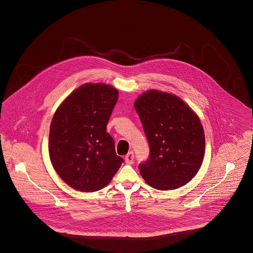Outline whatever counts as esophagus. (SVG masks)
Here are the masks:
<instances>
[{"label":"esophagus","mask_w":253,"mask_h":253,"mask_svg":"<svg viewBox=\"0 0 253 253\" xmlns=\"http://www.w3.org/2000/svg\"><path fill=\"white\" fill-rule=\"evenodd\" d=\"M133 158H134V155H133V152H129L126 157H125V162L128 163V164H132L133 162Z\"/></svg>","instance_id":"34e87169"}]
</instances>
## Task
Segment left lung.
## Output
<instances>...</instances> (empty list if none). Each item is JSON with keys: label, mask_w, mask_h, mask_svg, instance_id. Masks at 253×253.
Segmentation results:
<instances>
[{"label": "left lung", "mask_w": 253, "mask_h": 253, "mask_svg": "<svg viewBox=\"0 0 253 253\" xmlns=\"http://www.w3.org/2000/svg\"><path fill=\"white\" fill-rule=\"evenodd\" d=\"M134 108L150 147L138 165L144 180L161 191L177 189L192 180L202 165L205 134L199 118L179 97L151 90Z\"/></svg>", "instance_id": "left-lung-1"}]
</instances>
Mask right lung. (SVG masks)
Listing matches in <instances>:
<instances>
[{
  "label": "right lung",
  "mask_w": 253,
  "mask_h": 253,
  "mask_svg": "<svg viewBox=\"0 0 253 253\" xmlns=\"http://www.w3.org/2000/svg\"><path fill=\"white\" fill-rule=\"evenodd\" d=\"M118 99L114 87L87 84L75 90L53 117L50 159L60 178L77 191L103 189L124 162L106 132Z\"/></svg>",
  "instance_id": "obj_1"
}]
</instances>
